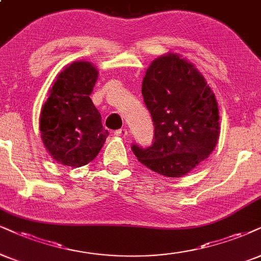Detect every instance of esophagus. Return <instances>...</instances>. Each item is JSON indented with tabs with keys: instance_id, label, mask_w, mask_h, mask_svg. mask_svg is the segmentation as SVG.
I'll return each instance as SVG.
<instances>
[{
	"instance_id": "1",
	"label": "esophagus",
	"mask_w": 261,
	"mask_h": 261,
	"mask_svg": "<svg viewBox=\"0 0 261 261\" xmlns=\"http://www.w3.org/2000/svg\"><path fill=\"white\" fill-rule=\"evenodd\" d=\"M114 134H115V136H117V137H122V138H124V137H127L128 130L125 129V128H121V129L115 130V132H114Z\"/></svg>"
}]
</instances>
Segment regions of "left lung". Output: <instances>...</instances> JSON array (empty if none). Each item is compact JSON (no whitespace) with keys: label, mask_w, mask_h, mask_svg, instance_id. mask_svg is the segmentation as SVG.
I'll return each instance as SVG.
<instances>
[{"label":"left lung","mask_w":261,"mask_h":261,"mask_svg":"<svg viewBox=\"0 0 261 261\" xmlns=\"http://www.w3.org/2000/svg\"><path fill=\"white\" fill-rule=\"evenodd\" d=\"M155 125L149 147L132 145L147 168L181 178L211 155L219 139V109L214 93L194 64L178 54L157 58L141 86Z\"/></svg>","instance_id":"obj_1"}]
</instances>
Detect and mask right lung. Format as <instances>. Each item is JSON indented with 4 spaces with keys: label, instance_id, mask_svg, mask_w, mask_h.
Returning <instances> with one entry per match:
<instances>
[{
    "label": "right lung",
    "instance_id": "obj_1",
    "mask_svg": "<svg viewBox=\"0 0 261 261\" xmlns=\"http://www.w3.org/2000/svg\"><path fill=\"white\" fill-rule=\"evenodd\" d=\"M98 70L89 62H73L57 76L40 115L41 139L58 163L72 168L96 157L109 132L89 95Z\"/></svg>",
    "mask_w": 261,
    "mask_h": 261
}]
</instances>
